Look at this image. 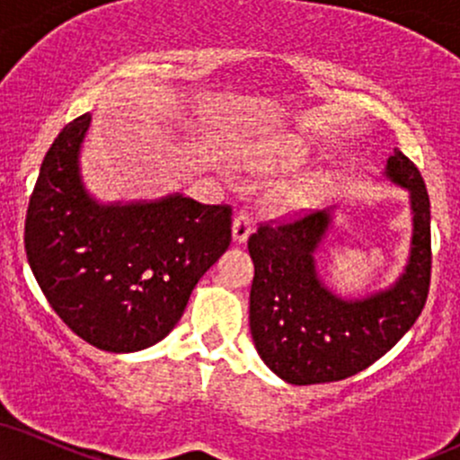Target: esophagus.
<instances>
[{"label":"esophagus","mask_w":460,"mask_h":460,"mask_svg":"<svg viewBox=\"0 0 460 460\" xmlns=\"http://www.w3.org/2000/svg\"><path fill=\"white\" fill-rule=\"evenodd\" d=\"M252 234V220L246 212H240L234 218V226H231V235H234L235 244H244L248 235Z\"/></svg>","instance_id":"1"}]
</instances>
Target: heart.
Masks as SVG:
<instances>
[{
    "label": "heart",
    "instance_id": "obj_1",
    "mask_svg": "<svg viewBox=\"0 0 460 460\" xmlns=\"http://www.w3.org/2000/svg\"><path fill=\"white\" fill-rule=\"evenodd\" d=\"M307 157V145L298 136L285 134L261 146L257 155L246 162V166L255 172L285 171V168L298 166ZM326 190V179L320 172L298 177L289 181L288 186L274 190L270 194V205L279 212H303V209L314 208L322 199Z\"/></svg>",
    "mask_w": 460,
    "mask_h": 460
}]
</instances>
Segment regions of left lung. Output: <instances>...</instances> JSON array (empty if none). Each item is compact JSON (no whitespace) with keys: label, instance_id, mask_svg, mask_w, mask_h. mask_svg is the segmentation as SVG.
<instances>
[{"label":"left lung","instance_id":"1","mask_svg":"<svg viewBox=\"0 0 460 460\" xmlns=\"http://www.w3.org/2000/svg\"><path fill=\"white\" fill-rule=\"evenodd\" d=\"M383 177L406 190L411 248L404 270L387 288L346 298L322 281L318 255L332 229V209L289 225L260 226L248 237L255 263L251 335L261 361L289 385L344 381L402 340L429 296L430 200L413 162L394 149Z\"/></svg>","mask_w":460,"mask_h":460}]
</instances>
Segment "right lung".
Returning <instances> with one entry per match:
<instances>
[{"instance_id":"right-lung-1","label":"right lung","mask_w":460,"mask_h":460,"mask_svg":"<svg viewBox=\"0 0 460 460\" xmlns=\"http://www.w3.org/2000/svg\"><path fill=\"white\" fill-rule=\"evenodd\" d=\"M91 114L47 151L28 218L25 252L51 309L84 341L138 352L168 335L194 285L231 242L229 205L183 194L102 203L82 179Z\"/></svg>"}]
</instances>
